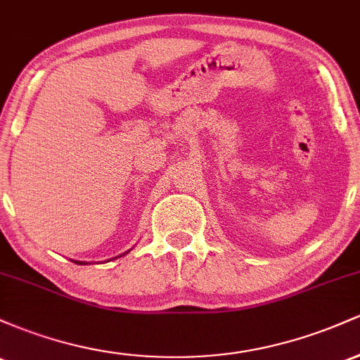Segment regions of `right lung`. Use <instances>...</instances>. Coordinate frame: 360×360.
I'll return each mask as SVG.
<instances>
[{"label":"right lung","instance_id":"1","mask_svg":"<svg viewBox=\"0 0 360 360\" xmlns=\"http://www.w3.org/2000/svg\"><path fill=\"white\" fill-rule=\"evenodd\" d=\"M125 254H128V252H125ZM125 254H122V255H125ZM122 255H118V257H122ZM115 259H117V257H115ZM72 262L79 264V266H81V264H82V266H84V264H88V262H82V260H72Z\"/></svg>","mask_w":360,"mask_h":360}]
</instances>
